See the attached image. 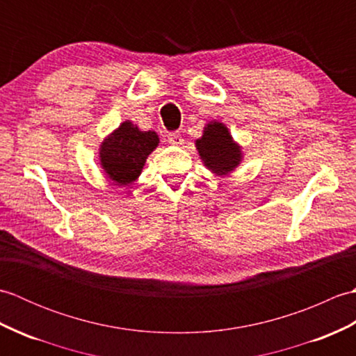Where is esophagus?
<instances>
[{
  "label": "esophagus",
  "mask_w": 356,
  "mask_h": 356,
  "mask_svg": "<svg viewBox=\"0 0 356 356\" xmlns=\"http://www.w3.org/2000/svg\"><path fill=\"white\" fill-rule=\"evenodd\" d=\"M168 142L171 143V145H182L184 143V138H182V134L180 133H170L168 134Z\"/></svg>",
  "instance_id": "1"
}]
</instances>
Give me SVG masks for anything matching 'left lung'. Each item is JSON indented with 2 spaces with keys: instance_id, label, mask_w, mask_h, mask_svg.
Returning <instances> with one entry per match:
<instances>
[{
  "instance_id": "8db88e82",
  "label": "left lung",
  "mask_w": 356,
  "mask_h": 356,
  "mask_svg": "<svg viewBox=\"0 0 356 356\" xmlns=\"http://www.w3.org/2000/svg\"><path fill=\"white\" fill-rule=\"evenodd\" d=\"M203 163L217 176L231 172L241 161V151L232 140L228 128L220 122H211L203 130V136L195 140Z\"/></svg>"
}]
</instances>
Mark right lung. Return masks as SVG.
<instances>
[{
  "label": "right lung",
  "mask_w": 356,
  "mask_h": 356,
  "mask_svg": "<svg viewBox=\"0 0 356 356\" xmlns=\"http://www.w3.org/2000/svg\"><path fill=\"white\" fill-rule=\"evenodd\" d=\"M157 145L159 138L154 131H140L130 120H125L102 142L101 165L113 182L128 185L139 177L148 154Z\"/></svg>",
  "instance_id": "right-lung-1"
}]
</instances>
